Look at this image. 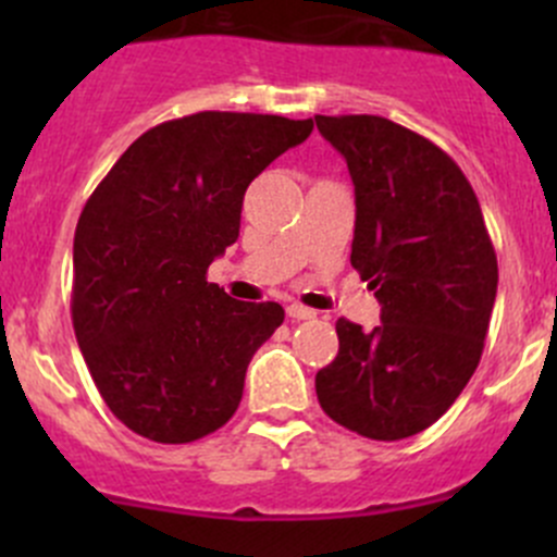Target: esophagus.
Listing matches in <instances>:
<instances>
[{
    "label": "esophagus",
    "mask_w": 557,
    "mask_h": 557,
    "mask_svg": "<svg viewBox=\"0 0 557 557\" xmlns=\"http://www.w3.org/2000/svg\"><path fill=\"white\" fill-rule=\"evenodd\" d=\"M314 310H310V307H305V305H288V318H294V320H310V318H314Z\"/></svg>",
    "instance_id": "34e87169"
}]
</instances>
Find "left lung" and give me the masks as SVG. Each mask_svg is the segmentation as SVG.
Masks as SVG:
<instances>
[{"label":"left lung","instance_id":"1","mask_svg":"<svg viewBox=\"0 0 557 557\" xmlns=\"http://www.w3.org/2000/svg\"><path fill=\"white\" fill-rule=\"evenodd\" d=\"M356 185L350 263L383 305L363 331L336 320L339 352L314 377L323 412L377 442L420 434L474 374L498 261L474 188L450 156L380 115H314Z\"/></svg>","mask_w":557,"mask_h":557}]
</instances>
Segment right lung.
<instances>
[{
    "label": "right lung",
    "mask_w": 557,
    "mask_h": 557,
    "mask_svg": "<svg viewBox=\"0 0 557 557\" xmlns=\"http://www.w3.org/2000/svg\"><path fill=\"white\" fill-rule=\"evenodd\" d=\"M312 121L196 112L148 128L88 196L75 228L72 325L110 412L185 445L232 420L277 301H237L207 269L239 237L245 190Z\"/></svg>",
    "instance_id": "1"
}]
</instances>
